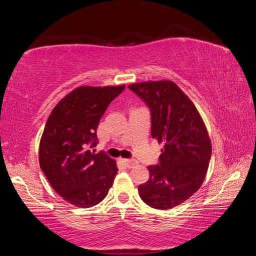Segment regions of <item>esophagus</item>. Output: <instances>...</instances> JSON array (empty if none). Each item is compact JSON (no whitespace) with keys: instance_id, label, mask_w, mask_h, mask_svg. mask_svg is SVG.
Returning a JSON list of instances; mask_svg holds the SVG:
<instances>
[{"instance_id":"1","label":"esophagus","mask_w":256,"mask_h":256,"mask_svg":"<svg viewBox=\"0 0 256 256\" xmlns=\"http://www.w3.org/2000/svg\"><path fill=\"white\" fill-rule=\"evenodd\" d=\"M124 164L128 168H132V167L136 166V164H138V162H136V160H134V159H125Z\"/></svg>"}]
</instances>
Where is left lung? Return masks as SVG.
<instances>
[{
  "label": "left lung",
  "mask_w": 256,
  "mask_h": 256,
  "mask_svg": "<svg viewBox=\"0 0 256 256\" xmlns=\"http://www.w3.org/2000/svg\"><path fill=\"white\" fill-rule=\"evenodd\" d=\"M128 89L149 107L151 136L164 144L138 194L151 208L172 209L201 188L211 158L209 134L196 107L172 81L141 82Z\"/></svg>",
  "instance_id": "left-lung-1"
}]
</instances>
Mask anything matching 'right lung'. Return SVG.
<instances>
[{
	"instance_id": "right-lung-1",
	"label": "right lung",
	"mask_w": 256,
	"mask_h": 256,
	"mask_svg": "<svg viewBox=\"0 0 256 256\" xmlns=\"http://www.w3.org/2000/svg\"><path fill=\"white\" fill-rule=\"evenodd\" d=\"M125 89L79 86L52 110L40 144V164L52 188L70 204L90 208L107 196L116 174L115 160L89 150L107 107Z\"/></svg>"
}]
</instances>
